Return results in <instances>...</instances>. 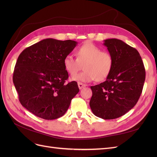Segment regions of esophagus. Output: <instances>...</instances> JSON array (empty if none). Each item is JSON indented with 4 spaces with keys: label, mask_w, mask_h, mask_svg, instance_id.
<instances>
[{
    "label": "esophagus",
    "mask_w": 157,
    "mask_h": 157,
    "mask_svg": "<svg viewBox=\"0 0 157 157\" xmlns=\"http://www.w3.org/2000/svg\"><path fill=\"white\" fill-rule=\"evenodd\" d=\"M78 86L79 89H82V88H83L84 87L86 86V84H82V83H81V82H78Z\"/></svg>",
    "instance_id": "obj_1"
}]
</instances>
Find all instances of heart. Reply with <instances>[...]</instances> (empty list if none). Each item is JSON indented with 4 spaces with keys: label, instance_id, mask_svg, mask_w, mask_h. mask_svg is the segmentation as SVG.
I'll use <instances>...</instances> for the list:
<instances>
[{
    "label": "heart",
    "instance_id": "heart-1",
    "mask_svg": "<svg viewBox=\"0 0 157 157\" xmlns=\"http://www.w3.org/2000/svg\"><path fill=\"white\" fill-rule=\"evenodd\" d=\"M77 58L67 55L63 59V65L71 76L75 75L83 65V72L74 76L71 80L82 82H90L97 80L102 81L111 73L113 66L112 56L91 43L85 42L77 49Z\"/></svg>",
    "mask_w": 157,
    "mask_h": 157
}]
</instances>
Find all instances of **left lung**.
I'll return each mask as SVG.
<instances>
[{
    "instance_id": "1",
    "label": "left lung",
    "mask_w": 157,
    "mask_h": 157,
    "mask_svg": "<svg viewBox=\"0 0 157 157\" xmlns=\"http://www.w3.org/2000/svg\"><path fill=\"white\" fill-rule=\"evenodd\" d=\"M113 59L111 73L105 82L91 86L90 106L92 113L103 119H115L134 107L141 96L145 70L137 50L121 40H104Z\"/></svg>"
}]
</instances>
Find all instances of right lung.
<instances>
[{"instance_id":"1","label":"right lung","mask_w":157,"mask_h":157,"mask_svg":"<svg viewBox=\"0 0 157 157\" xmlns=\"http://www.w3.org/2000/svg\"><path fill=\"white\" fill-rule=\"evenodd\" d=\"M77 42L46 39L23 50L19 56L13 82L21 105L46 120L62 117L79 92L77 82L65 84L68 73L63 59Z\"/></svg>"}]
</instances>
